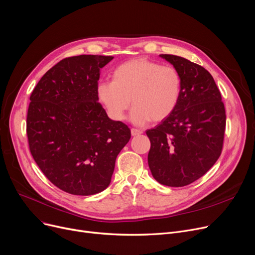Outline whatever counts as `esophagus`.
Returning a JSON list of instances; mask_svg holds the SVG:
<instances>
[{
	"label": "esophagus",
	"mask_w": 255,
	"mask_h": 255,
	"mask_svg": "<svg viewBox=\"0 0 255 255\" xmlns=\"http://www.w3.org/2000/svg\"><path fill=\"white\" fill-rule=\"evenodd\" d=\"M141 133H142V131H140L138 129H134V128L131 129V135L132 136H137V135H140Z\"/></svg>",
	"instance_id": "obj_1"
}]
</instances>
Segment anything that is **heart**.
Wrapping results in <instances>:
<instances>
[{
	"instance_id": "b5f03b06",
	"label": "heart",
	"mask_w": 255,
	"mask_h": 255,
	"mask_svg": "<svg viewBox=\"0 0 255 255\" xmlns=\"http://www.w3.org/2000/svg\"><path fill=\"white\" fill-rule=\"evenodd\" d=\"M181 90V76L174 66L139 57L118 65L113 81L99 83L97 94L115 121L125 119L132 102L131 121L145 125L172 115L179 103Z\"/></svg>"
}]
</instances>
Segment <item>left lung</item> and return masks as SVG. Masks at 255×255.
<instances>
[{"label": "left lung", "instance_id": "1", "mask_svg": "<svg viewBox=\"0 0 255 255\" xmlns=\"http://www.w3.org/2000/svg\"><path fill=\"white\" fill-rule=\"evenodd\" d=\"M182 80L176 109L154 129L148 164L154 179L167 186H184L216 163L223 147L225 108L219 88L204 68L180 56L160 54Z\"/></svg>", "mask_w": 255, "mask_h": 255}]
</instances>
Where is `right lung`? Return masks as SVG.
I'll list each match as a JSON object with an SVG mask.
<instances>
[{
    "label": "right lung",
    "instance_id": "obj_1",
    "mask_svg": "<svg viewBox=\"0 0 255 255\" xmlns=\"http://www.w3.org/2000/svg\"><path fill=\"white\" fill-rule=\"evenodd\" d=\"M113 56L79 55L54 65L33 90L27 135L33 158L60 190L79 196L104 191L130 129L109 119L97 94L100 70Z\"/></svg>",
    "mask_w": 255,
    "mask_h": 255
}]
</instances>
